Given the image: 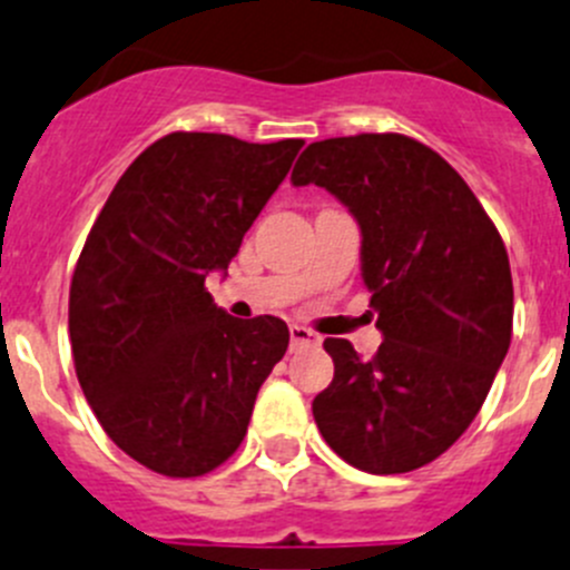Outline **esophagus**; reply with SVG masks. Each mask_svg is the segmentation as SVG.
<instances>
[{"mask_svg":"<svg viewBox=\"0 0 570 570\" xmlns=\"http://www.w3.org/2000/svg\"><path fill=\"white\" fill-rule=\"evenodd\" d=\"M318 344V335L313 330L302 327V324H291V350H299V346Z\"/></svg>","mask_w":570,"mask_h":570,"instance_id":"esophagus-1","label":"esophagus"}]
</instances>
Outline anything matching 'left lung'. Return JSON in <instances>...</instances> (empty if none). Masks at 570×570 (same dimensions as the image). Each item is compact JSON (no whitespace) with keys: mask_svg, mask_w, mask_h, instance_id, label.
I'll return each mask as SVG.
<instances>
[{"mask_svg":"<svg viewBox=\"0 0 570 570\" xmlns=\"http://www.w3.org/2000/svg\"><path fill=\"white\" fill-rule=\"evenodd\" d=\"M316 184L361 226L363 285L383 344L363 361L327 338L333 383L313 400L324 442L375 475L442 456L475 420L512 341V271L495 224L436 150L403 134L307 145Z\"/></svg>","mask_w":570,"mask_h":570,"instance_id":"8db88e82","label":"left lung"}]
</instances>
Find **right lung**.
<instances>
[{"label": "right lung", "mask_w": 570, "mask_h": 570, "mask_svg": "<svg viewBox=\"0 0 570 570\" xmlns=\"http://www.w3.org/2000/svg\"><path fill=\"white\" fill-rule=\"evenodd\" d=\"M302 145L167 134L122 173L86 237L69 285L75 372L108 439L154 473L224 464L288 350L282 318L229 316L204 279L229 268Z\"/></svg>", "instance_id": "obj_1"}]
</instances>
